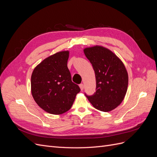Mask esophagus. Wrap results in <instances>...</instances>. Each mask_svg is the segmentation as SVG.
<instances>
[{
  "label": "esophagus",
  "instance_id": "34e87169",
  "mask_svg": "<svg viewBox=\"0 0 157 157\" xmlns=\"http://www.w3.org/2000/svg\"><path fill=\"white\" fill-rule=\"evenodd\" d=\"M79 87H80V90H81L82 91V90H84V84H80L79 85Z\"/></svg>",
  "mask_w": 157,
  "mask_h": 157
}]
</instances>
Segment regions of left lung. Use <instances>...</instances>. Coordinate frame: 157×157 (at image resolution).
<instances>
[{"label": "left lung", "mask_w": 157, "mask_h": 157, "mask_svg": "<svg viewBox=\"0 0 157 157\" xmlns=\"http://www.w3.org/2000/svg\"><path fill=\"white\" fill-rule=\"evenodd\" d=\"M96 75V91L87 96L98 110L109 112L118 106L127 92L128 75L125 66L118 57L106 48L94 46L84 49Z\"/></svg>", "instance_id": "8db88e82"}]
</instances>
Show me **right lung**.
Returning a JSON list of instances; mask_svg holds the SVG:
<instances>
[{
	"label": "right lung",
	"mask_w": 157,
	"mask_h": 157,
	"mask_svg": "<svg viewBox=\"0 0 157 157\" xmlns=\"http://www.w3.org/2000/svg\"><path fill=\"white\" fill-rule=\"evenodd\" d=\"M69 56V51H62L48 57L36 66L31 75V93L35 102L53 115L69 111L80 91L71 80L67 67Z\"/></svg>",
	"instance_id": "right-lung-1"
}]
</instances>
